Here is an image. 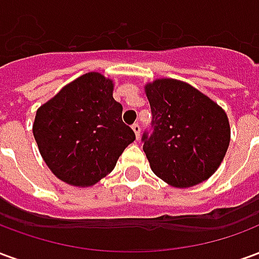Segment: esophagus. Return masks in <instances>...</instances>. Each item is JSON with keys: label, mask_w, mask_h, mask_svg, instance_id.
Instances as JSON below:
<instances>
[{"label": "esophagus", "mask_w": 259, "mask_h": 259, "mask_svg": "<svg viewBox=\"0 0 259 259\" xmlns=\"http://www.w3.org/2000/svg\"><path fill=\"white\" fill-rule=\"evenodd\" d=\"M132 129H133V132H135V133H136V137L139 139V137H140V132H141L140 124H139V123H133V124H132Z\"/></svg>", "instance_id": "34e87169"}]
</instances>
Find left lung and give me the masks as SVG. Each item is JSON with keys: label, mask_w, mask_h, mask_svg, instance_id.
I'll use <instances>...</instances> for the list:
<instances>
[{"label": "left lung", "mask_w": 259, "mask_h": 259, "mask_svg": "<svg viewBox=\"0 0 259 259\" xmlns=\"http://www.w3.org/2000/svg\"><path fill=\"white\" fill-rule=\"evenodd\" d=\"M146 94L152 120L141 141L152 172L175 187H191L215 174L230 141L222 108L174 79L147 84Z\"/></svg>", "instance_id": "1"}]
</instances>
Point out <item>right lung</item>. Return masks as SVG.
<instances>
[{
    "label": "right lung",
    "mask_w": 259,
    "mask_h": 259,
    "mask_svg": "<svg viewBox=\"0 0 259 259\" xmlns=\"http://www.w3.org/2000/svg\"><path fill=\"white\" fill-rule=\"evenodd\" d=\"M112 90V81L102 74L85 73L37 111L33 135L40 154L68 185L87 187L100 182L136 140Z\"/></svg>",
    "instance_id": "obj_1"
}]
</instances>
